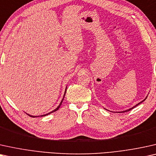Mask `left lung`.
Listing matches in <instances>:
<instances>
[{
  "mask_svg": "<svg viewBox=\"0 0 156 156\" xmlns=\"http://www.w3.org/2000/svg\"><path fill=\"white\" fill-rule=\"evenodd\" d=\"M147 97H148V96H146V98H145L144 100H143V101H141V102L140 103H142V102H143V101H145V100H146V98H147ZM140 103H138V104H136V105H135V106H133V107H132L131 108H130V109H128V110H126V111H121V112H120V113H125V112H126V111H130V110H131V109H133V108H135V107H136L137 106V105H139V104H140ZM105 110H107V109H105ZM107 111H108V110H107ZM114 113H115V112H114ZM118 113H119V112H118Z\"/></svg>",
  "mask_w": 156,
  "mask_h": 156,
  "instance_id": "obj_1",
  "label": "left lung"
}]
</instances>
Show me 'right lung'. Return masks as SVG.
Listing matches in <instances>:
<instances>
[{
  "label": "right lung",
  "mask_w": 156,
  "mask_h": 156,
  "mask_svg": "<svg viewBox=\"0 0 156 156\" xmlns=\"http://www.w3.org/2000/svg\"><path fill=\"white\" fill-rule=\"evenodd\" d=\"M66 89H67V87H66V90H65V93H64V95H63V99H62V101H61V102L60 103V104H59V105L56 108H55V110H53V111H51V112H50V113H47V114H45V115H41V116H45V115H49V114H51V113H53V112H55V111H58V110L59 109V108H60V106H61V104H62V102H63V98H64V97H65V95H66ZM28 115H29V116H30V117H33V118H34V117H37V116H34V115H29V114H28Z\"/></svg>",
  "instance_id": "obj_1"
}]
</instances>
